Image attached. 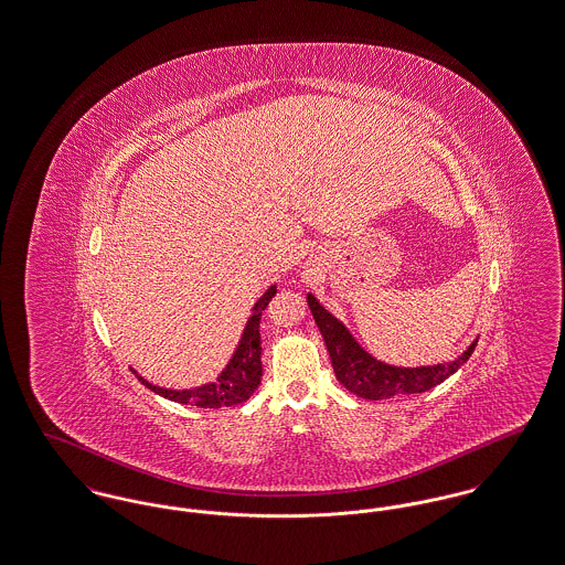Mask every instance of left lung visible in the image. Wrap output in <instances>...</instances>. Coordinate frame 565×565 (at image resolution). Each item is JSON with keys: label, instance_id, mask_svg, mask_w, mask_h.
Instances as JSON below:
<instances>
[{"label": "left lung", "instance_id": "8db88e82", "mask_svg": "<svg viewBox=\"0 0 565 565\" xmlns=\"http://www.w3.org/2000/svg\"><path fill=\"white\" fill-rule=\"evenodd\" d=\"M307 305L324 337L337 380L356 397L369 401L431 391L467 363L478 343V339H473L463 354L450 363L425 366L388 365L371 356L365 348H361V343L345 329V324L337 320L329 309H324L311 292L307 295Z\"/></svg>", "mask_w": 565, "mask_h": 565}]
</instances>
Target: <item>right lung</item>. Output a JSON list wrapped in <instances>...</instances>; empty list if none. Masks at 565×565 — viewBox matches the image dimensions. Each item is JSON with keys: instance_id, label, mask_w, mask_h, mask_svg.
Returning a JSON list of instances; mask_svg holds the SVG:
<instances>
[{"instance_id": "add662e5", "label": "right lung", "mask_w": 565, "mask_h": 565, "mask_svg": "<svg viewBox=\"0 0 565 565\" xmlns=\"http://www.w3.org/2000/svg\"><path fill=\"white\" fill-rule=\"evenodd\" d=\"M275 292H277V286L273 284L266 288L265 295L256 300V305L252 307V316L247 318V324L234 348L228 365L222 369V373L213 382H206V384L194 386V388H164V386L151 384L149 380H145L132 369L138 382L145 384L156 395L181 403V405L231 407V405H238V403L247 401L254 395V391L258 388L260 377H263L260 318H263V311H265L268 300L275 297Z\"/></svg>"}]
</instances>
